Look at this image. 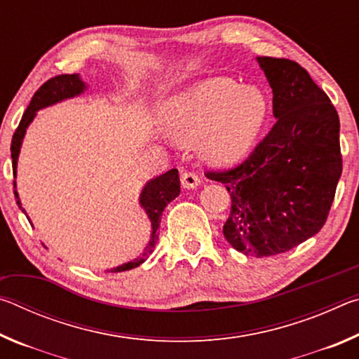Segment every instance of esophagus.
<instances>
[{"instance_id":"34e87169","label":"esophagus","mask_w":359,"mask_h":359,"mask_svg":"<svg viewBox=\"0 0 359 359\" xmlns=\"http://www.w3.org/2000/svg\"><path fill=\"white\" fill-rule=\"evenodd\" d=\"M180 180H182V187L184 188H196L199 184H201L199 175L196 172H190V171L182 172Z\"/></svg>"}]
</instances>
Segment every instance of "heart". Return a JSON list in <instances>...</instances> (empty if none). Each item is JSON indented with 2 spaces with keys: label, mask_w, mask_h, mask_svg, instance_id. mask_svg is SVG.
I'll return each instance as SVG.
<instances>
[{
  "label": "heart",
  "mask_w": 359,
  "mask_h": 359,
  "mask_svg": "<svg viewBox=\"0 0 359 359\" xmlns=\"http://www.w3.org/2000/svg\"><path fill=\"white\" fill-rule=\"evenodd\" d=\"M267 117V98L257 87H241L226 77L194 85L169 101L166 128L175 141H199L205 160L233 165L257 142Z\"/></svg>",
  "instance_id": "b5f03b06"
}]
</instances>
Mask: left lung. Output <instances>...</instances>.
Here are the masks:
<instances>
[{
	"label": "left lung",
	"instance_id": "obj_1",
	"mask_svg": "<svg viewBox=\"0 0 359 359\" xmlns=\"http://www.w3.org/2000/svg\"><path fill=\"white\" fill-rule=\"evenodd\" d=\"M277 121L241 165L208 171L226 184L223 234L236 250L264 258L288 252L323 228L342 174L339 115L299 63L259 57Z\"/></svg>",
	"mask_w": 359,
	"mask_h": 359
}]
</instances>
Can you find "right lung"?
Instances as JSON below:
<instances>
[{"instance_id": "obj_1", "label": "right lung", "mask_w": 359, "mask_h": 359, "mask_svg": "<svg viewBox=\"0 0 359 359\" xmlns=\"http://www.w3.org/2000/svg\"><path fill=\"white\" fill-rule=\"evenodd\" d=\"M83 88H85V83L79 79L77 74L55 76L48 79L47 82L42 83L38 88V92L33 95L32 102H29V106L27 107L25 114H23V117L20 120L19 126H17L14 136H12L11 156H12V172H14V175L17 172V158H19L22 139L25 136V131L28 128V125L32 123V120L34 118L36 112L42 107L55 104V102L62 100L72 98V96L82 93ZM179 193H180V179H179L177 169H171V171L161 174L160 177L150 180L149 184L144 187V190L141 193V205L144 208V210L147 212V215L151 222V238L149 241V245L145 247V250L141 257H137L136 259H133L126 264H121L118 267H114V269H109L107 272H121V271L133 269V267H137L139 264H142L144 261L150 257L158 241V228H160L163 210H165L166 205L171 203L172 199L179 196ZM14 194H15L17 204H19V208L22 209L19 194H17V190H15V182H14Z\"/></svg>"}]
</instances>
